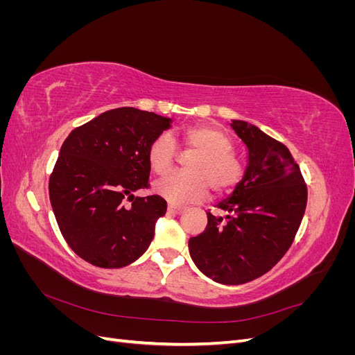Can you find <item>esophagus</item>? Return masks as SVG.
I'll return each mask as SVG.
<instances>
[{
  "label": "esophagus",
  "mask_w": 355,
  "mask_h": 355,
  "mask_svg": "<svg viewBox=\"0 0 355 355\" xmlns=\"http://www.w3.org/2000/svg\"><path fill=\"white\" fill-rule=\"evenodd\" d=\"M167 210H168L170 213L180 214V213H184V211H185V207H182V206H176V204H168Z\"/></svg>",
  "instance_id": "1"
}]
</instances>
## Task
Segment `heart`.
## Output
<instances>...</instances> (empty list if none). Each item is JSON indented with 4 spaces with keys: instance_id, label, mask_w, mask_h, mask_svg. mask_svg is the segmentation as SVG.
Returning <instances> with one entry per match:
<instances>
[{
    "instance_id": "obj_1",
    "label": "heart",
    "mask_w": 355,
    "mask_h": 355,
    "mask_svg": "<svg viewBox=\"0 0 355 355\" xmlns=\"http://www.w3.org/2000/svg\"><path fill=\"white\" fill-rule=\"evenodd\" d=\"M187 153L194 154L187 164L189 173H175L159 179L154 191L171 202L198 201L207 196L209 187L216 196L227 194L244 176V164L232 153L231 136L213 124L192 125L182 135ZM176 145L168 135H159L148 148V164L155 175L173 167Z\"/></svg>"
}]
</instances>
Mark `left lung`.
I'll return each mask as SVG.
<instances>
[{"instance_id": "1", "label": "left lung", "mask_w": 355, "mask_h": 355, "mask_svg": "<svg viewBox=\"0 0 355 355\" xmlns=\"http://www.w3.org/2000/svg\"><path fill=\"white\" fill-rule=\"evenodd\" d=\"M231 127L247 148V167L232 194L207 213V227L189 239L198 270L220 284L263 275L292 245L306 207V185L287 146L240 120Z\"/></svg>"}]
</instances>
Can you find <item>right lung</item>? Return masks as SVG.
<instances>
[{
    "mask_svg": "<svg viewBox=\"0 0 355 355\" xmlns=\"http://www.w3.org/2000/svg\"><path fill=\"white\" fill-rule=\"evenodd\" d=\"M171 121L124 106L98 115L65 139L49 194L63 239L81 259L121 268L146 252L167 202L159 196L133 194L148 188V148ZM127 196L132 208L123 206Z\"/></svg>",
    "mask_w": 355,
    "mask_h": 355,
    "instance_id": "add662e5",
    "label": "right lung"
}]
</instances>
